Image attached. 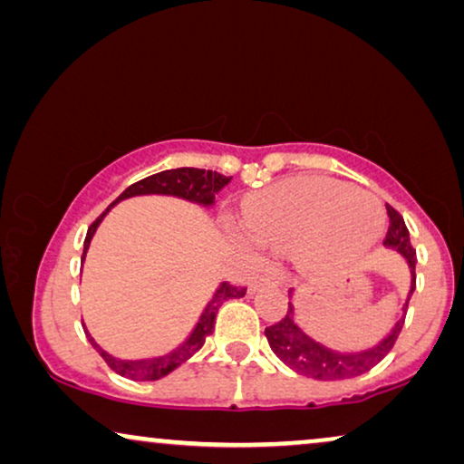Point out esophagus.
Masks as SVG:
<instances>
[{"label":"esophagus","instance_id":"obj_1","mask_svg":"<svg viewBox=\"0 0 464 464\" xmlns=\"http://www.w3.org/2000/svg\"><path fill=\"white\" fill-rule=\"evenodd\" d=\"M264 287H276V281H275V278H270V276L256 278V281L249 285V294H256V291L264 289Z\"/></svg>","mask_w":464,"mask_h":464}]
</instances>
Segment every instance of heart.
Instances as JSON below:
<instances>
[{
    "label": "heart",
    "instance_id": "heart-1",
    "mask_svg": "<svg viewBox=\"0 0 464 464\" xmlns=\"http://www.w3.org/2000/svg\"><path fill=\"white\" fill-rule=\"evenodd\" d=\"M237 237L246 251L262 245L294 249L302 270L325 275L370 249L384 230L386 211L376 194L323 175L294 177L251 194Z\"/></svg>",
    "mask_w": 464,
    "mask_h": 464
}]
</instances>
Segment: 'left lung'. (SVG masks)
<instances>
[{
  "label": "left lung",
  "mask_w": 464,
  "mask_h": 464,
  "mask_svg": "<svg viewBox=\"0 0 464 464\" xmlns=\"http://www.w3.org/2000/svg\"><path fill=\"white\" fill-rule=\"evenodd\" d=\"M389 211V234H386L384 246L389 251L399 253L405 259L410 268V289L405 295V302L399 313V319L392 323V327L386 332L382 338L365 348H357V351H338V348L325 344L316 335L306 332L297 321V310L294 304V289H289V310L285 319L276 325L266 327V338L272 353L283 361L291 370L302 373V376L323 380V382H335V380H348L361 373L370 372L373 365H378L389 351L395 344L403 329L405 313H408L410 297L416 289V251L411 249L408 226L401 215L395 208L386 205Z\"/></svg>",
  "instance_id": "obj_1"
}]
</instances>
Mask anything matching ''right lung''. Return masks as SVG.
Instances as JSON below:
<instances>
[{
	"label": "right lung",
	"instance_id": "obj_1",
	"mask_svg": "<svg viewBox=\"0 0 464 464\" xmlns=\"http://www.w3.org/2000/svg\"><path fill=\"white\" fill-rule=\"evenodd\" d=\"M232 181V177H226L218 173V170H202V169H169L162 173L150 175L145 179L132 183L105 208L103 215L88 227L86 240H84V256H82V264H84L86 253L91 249V243L94 238V232L101 226V221L105 219V215L111 211L118 202L135 198V196H170V198H179L192 205H198L202 208H213L215 207V196L224 189L227 183ZM246 294V287H234L230 283H219L218 289L213 291L211 300L207 302V306L202 308L198 321L194 323L192 332L183 338L181 344H177L173 351L158 354V357H143V359H120L116 354L107 353L97 340L92 338L91 332L86 329V323H82L88 342H91L94 351L105 359V363L111 367L113 372L120 376L137 380V382H148V380H160L169 376L170 372H175L177 367L186 363L200 351L202 344L215 329V314H218L219 306L234 297H243Z\"/></svg>",
	"mask_w": 464,
	"mask_h": 464
}]
</instances>
